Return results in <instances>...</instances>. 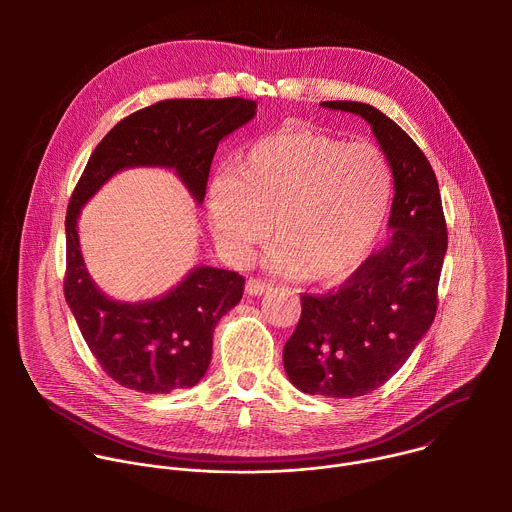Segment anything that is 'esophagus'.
Returning a JSON list of instances; mask_svg holds the SVG:
<instances>
[{"label":"esophagus","mask_w":512,"mask_h":512,"mask_svg":"<svg viewBox=\"0 0 512 512\" xmlns=\"http://www.w3.org/2000/svg\"><path fill=\"white\" fill-rule=\"evenodd\" d=\"M269 289H271L269 283L253 279V277L247 279V283H245V294L247 296H261V294H265V291H269Z\"/></svg>","instance_id":"1"}]
</instances>
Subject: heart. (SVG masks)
<instances>
[{"instance_id": "1", "label": "heart", "mask_w": 512, "mask_h": 512, "mask_svg": "<svg viewBox=\"0 0 512 512\" xmlns=\"http://www.w3.org/2000/svg\"><path fill=\"white\" fill-rule=\"evenodd\" d=\"M393 198V172L375 143L283 129L259 139L235 172L208 188V218L237 261L267 239L265 265L310 283L348 279L373 253Z\"/></svg>"}]
</instances>
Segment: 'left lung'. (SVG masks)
Here are the masks:
<instances>
[{
	"instance_id": "left-lung-1",
	"label": "left lung",
	"mask_w": 512,
	"mask_h": 512,
	"mask_svg": "<svg viewBox=\"0 0 512 512\" xmlns=\"http://www.w3.org/2000/svg\"><path fill=\"white\" fill-rule=\"evenodd\" d=\"M320 107L367 121L395 182L389 245L338 291L302 296V318L283 346V367L296 389L352 399L385 385L429 330L448 231L435 174L395 121L367 103L324 101Z\"/></svg>"
}]
</instances>
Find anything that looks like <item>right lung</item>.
I'll return each instance as SVG.
<instances>
[{"mask_svg": "<svg viewBox=\"0 0 512 512\" xmlns=\"http://www.w3.org/2000/svg\"><path fill=\"white\" fill-rule=\"evenodd\" d=\"M257 115V103L170 99L119 121L95 148L66 210L64 298L103 371L139 393L194 387L208 371L216 322L243 298L245 279L198 265L166 294L143 302L109 298L93 281L81 251L83 206L119 172L172 170L200 206L214 152Z\"/></svg>", "mask_w": 512, "mask_h": 512, "instance_id": "add662e5", "label": "right lung"}]
</instances>
